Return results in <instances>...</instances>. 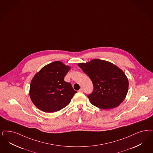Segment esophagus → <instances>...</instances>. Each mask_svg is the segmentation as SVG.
<instances>
[{
	"label": "esophagus",
	"mask_w": 153,
	"mask_h": 153,
	"mask_svg": "<svg viewBox=\"0 0 153 153\" xmlns=\"http://www.w3.org/2000/svg\"><path fill=\"white\" fill-rule=\"evenodd\" d=\"M79 92H81V93H83V91H84V90H83L82 88H81V89H80L79 90Z\"/></svg>",
	"instance_id": "1"
}]
</instances>
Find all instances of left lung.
Segmentation results:
<instances>
[{"label": "left lung", "instance_id": "obj_1", "mask_svg": "<svg viewBox=\"0 0 153 153\" xmlns=\"http://www.w3.org/2000/svg\"><path fill=\"white\" fill-rule=\"evenodd\" d=\"M78 65L89 77L93 85L92 93L88 95L92 105L108 110L117 107L124 100L128 90V79L115 65L93 59Z\"/></svg>", "mask_w": 153, "mask_h": 153}]
</instances>
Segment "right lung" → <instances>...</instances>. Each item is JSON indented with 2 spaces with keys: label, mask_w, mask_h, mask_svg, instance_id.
<instances>
[{
  "label": "right lung",
  "mask_w": 153,
  "mask_h": 153,
  "mask_svg": "<svg viewBox=\"0 0 153 153\" xmlns=\"http://www.w3.org/2000/svg\"><path fill=\"white\" fill-rule=\"evenodd\" d=\"M70 67L56 61L43 67L31 81L30 97L34 105L45 112H54L70 103L77 93L64 77Z\"/></svg>",
  "instance_id": "1"
}]
</instances>
